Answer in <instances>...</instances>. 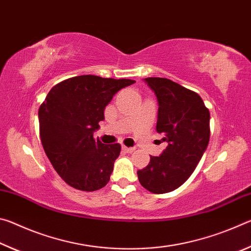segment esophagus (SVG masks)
<instances>
[{
    "mask_svg": "<svg viewBox=\"0 0 251 251\" xmlns=\"http://www.w3.org/2000/svg\"><path fill=\"white\" fill-rule=\"evenodd\" d=\"M122 150L124 151L125 152H133V151H135V148H133V147H126V146H123V147H122Z\"/></svg>",
    "mask_w": 251,
    "mask_h": 251,
    "instance_id": "1",
    "label": "esophagus"
}]
</instances>
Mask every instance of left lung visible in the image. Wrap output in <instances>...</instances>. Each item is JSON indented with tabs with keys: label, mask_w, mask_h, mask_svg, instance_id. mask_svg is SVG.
<instances>
[{
	"label": "left lung",
	"mask_w": 251,
	"mask_h": 251,
	"mask_svg": "<svg viewBox=\"0 0 251 251\" xmlns=\"http://www.w3.org/2000/svg\"><path fill=\"white\" fill-rule=\"evenodd\" d=\"M145 82L158 100L156 130L168 146L158 157L151 156L137 172L141 185L152 194L173 192L188 179L209 143L210 114L196 92L163 77Z\"/></svg>",
	"instance_id": "left-lung-1"
}]
</instances>
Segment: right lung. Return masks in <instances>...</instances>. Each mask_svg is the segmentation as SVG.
<instances>
[{
  "instance_id": "add662e5",
  "label": "right lung",
  "mask_w": 251,
  "mask_h": 251,
  "mask_svg": "<svg viewBox=\"0 0 251 251\" xmlns=\"http://www.w3.org/2000/svg\"><path fill=\"white\" fill-rule=\"evenodd\" d=\"M134 83L126 78L75 76L53 86L41 104L42 145L55 171L73 188L94 192L107 185L121 145H105L93 133L100 128L113 96Z\"/></svg>"
}]
</instances>
